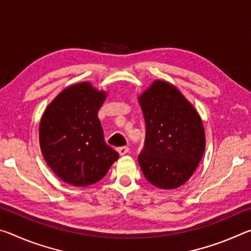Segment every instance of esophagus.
I'll use <instances>...</instances> for the list:
<instances>
[{"label": "esophagus", "instance_id": "esophagus-1", "mask_svg": "<svg viewBox=\"0 0 251 251\" xmlns=\"http://www.w3.org/2000/svg\"><path fill=\"white\" fill-rule=\"evenodd\" d=\"M128 147L127 146H123V147H120V148H117V151H118V154H120L121 156H124V155H126L127 152H128Z\"/></svg>", "mask_w": 251, "mask_h": 251}]
</instances>
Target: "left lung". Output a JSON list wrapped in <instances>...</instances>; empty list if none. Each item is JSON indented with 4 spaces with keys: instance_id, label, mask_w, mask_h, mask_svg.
I'll return each mask as SVG.
<instances>
[{
    "instance_id": "obj_1",
    "label": "left lung",
    "mask_w": 251,
    "mask_h": 251,
    "mask_svg": "<svg viewBox=\"0 0 251 251\" xmlns=\"http://www.w3.org/2000/svg\"><path fill=\"white\" fill-rule=\"evenodd\" d=\"M146 124L138 163L146 179L160 189H175L193 176L206 147L202 121L173 84L155 79L138 96Z\"/></svg>"
}]
</instances>
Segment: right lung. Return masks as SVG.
Masks as SVG:
<instances>
[{"label":"right lung","mask_w":251,"mask_h":251,"mask_svg":"<svg viewBox=\"0 0 251 251\" xmlns=\"http://www.w3.org/2000/svg\"><path fill=\"white\" fill-rule=\"evenodd\" d=\"M107 92L90 82L64 88L42 115L39 128L42 155L59 179L72 186L95 184L118 159L104 141L97 113Z\"/></svg>","instance_id":"add662e5"}]
</instances>
